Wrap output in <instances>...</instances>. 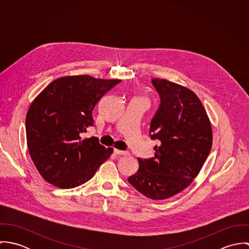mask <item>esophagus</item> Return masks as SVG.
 <instances>
[{
  "instance_id": "obj_1",
  "label": "esophagus",
  "mask_w": 249,
  "mask_h": 249,
  "mask_svg": "<svg viewBox=\"0 0 249 249\" xmlns=\"http://www.w3.org/2000/svg\"><path fill=\"white\" fill-rule=\"evenodd\" d=\"M114 152L117 154V155H128V151H124V150H120V149H117L115 148L114 149Z\"/></svg>"
}]
</instances>
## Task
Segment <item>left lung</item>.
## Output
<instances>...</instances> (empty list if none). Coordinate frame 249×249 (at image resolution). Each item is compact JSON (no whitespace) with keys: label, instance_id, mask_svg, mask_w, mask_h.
Segmentation results:
<instances>
[{"label":"left lung","instance_id":"8db88e82","mask_svg":"<svg viewBox=\"0 0 249 249\" xmlns=\"http://www.w3.org/2000/svg\"><path fill=\"white\" fill-rule=\"evenodd\" d=\"M160 107L150 122L149 136L158 140L154 157L138 158V172L128 182L144 196L161 200L186 189L197 177L213 142L212 126L198 97L190 89L153 78Z\"/></svg>","mask_w":249,"mask_h":249}]
</instances>
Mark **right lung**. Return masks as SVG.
I'll list each match as a JSON object with an SVG mask.
<instances>
[{
  "label": "right lung",
  "instance_id": "1",
  "mask_svg": "<svg viewBox=\"0 0 249 249\" xmlns=\"http://www.w3.org/2000/svg\"><path fill=\"white\" fill-rule=\"evenodd\" d=\"M121 79L62 76L51 82L32 103L26 118L27 142L37 171L61 189L77 187L94 177L113 152L97 137L81 138L94 125L92 112Z\"/></svg>",
  "mask_w": 249,
  "mask_h": 249
}]
</instances>
